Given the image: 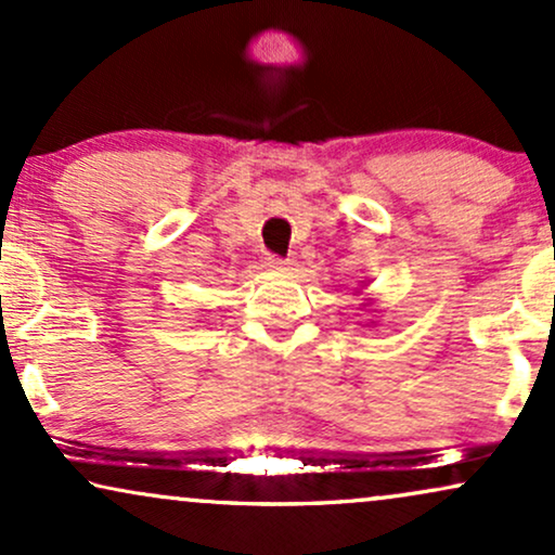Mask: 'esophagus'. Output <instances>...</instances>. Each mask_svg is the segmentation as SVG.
<instances>
[{
  "label": "esophagus",
  "instance_id": "obj_1",
  "mask_svg": "<svg viewBox=\"0 0 555 555\" xmlns=\"http://www.w3.org/2000/svg\"><path fill=\"white\" fill-rule=\"evenodd\" d=\"M266 266H269V271H289L292 269V261H284V258L269 256V258H266Z\"/></svg>",
  "mask_w": 555,
  "mask_h": 555
}]
</instances>
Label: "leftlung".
I'll return each instance as SVG.
<instances>
[{"label":"left lung","mask_w":555,"mask_h":555,"mask_svg":"<svg viewBox=\"0 0 555 555\" xmlns=\"http://www.w3.org/2000/svg\"><path fill=\"white\" fill-rule=\"evenodd\" d=\"M361 286H366V282H361ZM371 305H374V299H366V301H361V307H371ZM374 312H376V310H374ZM366 325H374V320L366 322Z\"/></svg>","instance_id":"1"}]
</instances>
